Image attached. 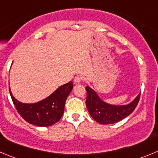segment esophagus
I'll return each instance as SVG.
<instances>
[{
	"label": "esophagus",
	"mask_w": 158,
	"mask_h": 158,
	"mask_svg": "<svg viewBox=\"0 0 158 158\" xmlns=\"http://www.w3.org/2000/svg\"><path fill=\"white\" fill-rule=\"evenodd\" d=\"M82 80V77L81 76H76V77L74 78V82H75L76 84L79 83Z\"/></svg>",
	"instance_id": "esophagus-1"
}]
</instances>
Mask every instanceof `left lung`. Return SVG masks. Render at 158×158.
I'll list each match as a JSON object with an SVG mask.
<instances>
[{"label":"left lung","instance_id":"1","mask_svg":"<svg viewBox=\"0 0 158 158\" xmlns=\"http://www.w3.org/2000/svg\"><path fill=\"white\" fill-rule=\"evenodd\" d=\"M86 105L94 120L102 124H112L127 117L135 110L140 99V94L127 106H112L104 102L94 90L86 86Z\"/></svg>","mask_w":158,"mask_h":158}]
</instances>
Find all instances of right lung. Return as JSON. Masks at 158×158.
Returning a JSON list of instances; mask_svg holds the SVG:
<instances>
[{
	"label": "right lung",
	"mask_w": 158,
	"mask_h": 158,
	"mask_svg": "<svg viewBox=\"0 0 158 158\" xmlns=\"http://www.w3.org/2000/svg\"><path fill=\"white\" fill-rule=\"evenodd\" d=\"M72 88L73 84L70 81L60 86L50 96L34 104L19 102L12 96L10 89L9 92L14 106L23 119L38 127H48L56 123L62 117L65 102Z\"/></svg>",
	"instance_id": "obj_1"
}]
</instances>
